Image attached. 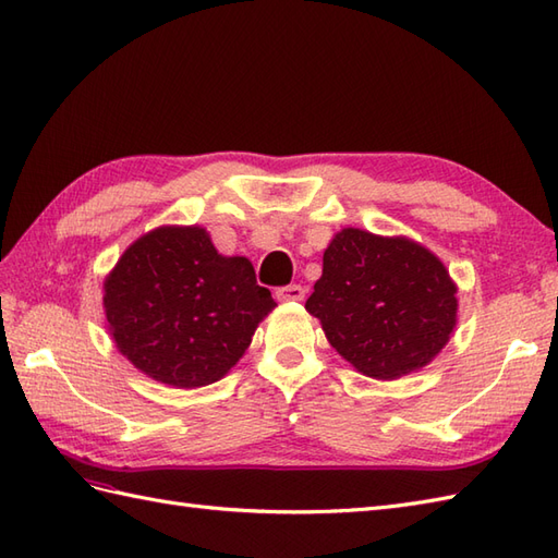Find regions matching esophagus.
Masks as SVG:
<instances>
[{
	"label": "esophagus",
	"mask_w": 558,
	"mask_h": 558,
	"mask_svg": "<svg viewBox=\"0 0 558 558\" xmlns=\"http://www.w3.org/2000/svg\"><path fill=\"white\" fill-rule=\"evenodd\" d=\"M276 296H278V302H302L304 288L302 284H288V288H278Z\"/></svg>",
	"instance_id": "obj_1"
}]
</instances>
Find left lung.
<instances>
[{"label": "left lung", "mask_w": 558, "mask_h": 558, "mask_svg": "<svg viewBox=\"0 0 558 558\" xmlns=\"http://www.w3.org/2000/svg\"><path fill=\"white\" fill-rule=\"evenodd\" d=\"M457 306V284L432 250L361 228L332 238L306 302L341 359L381 381L432 363L450 341Z\"/></svg>", "instance_id": "obj_1"}]
</instances>
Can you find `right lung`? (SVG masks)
I'll list each match as a JSON object with an SVG mask.
<instances>
[{
	"label": "right lung",
	"instance_id": "obj_1",
	"mask_svg": "<svg viewBox=\"0 0 558 558\" xmlns=\"http://www.w3.org/2000/svg\"><path fill=\"white\" fill-rule=\"evenodd\" d=\"M278 304L245 256H223L203 226L134 240L104 280L108 332L143 375L199 389L231 373Z\"/></svg>",
	"mask_w": 558,
	"mask_h": 558
}]
</instances>
